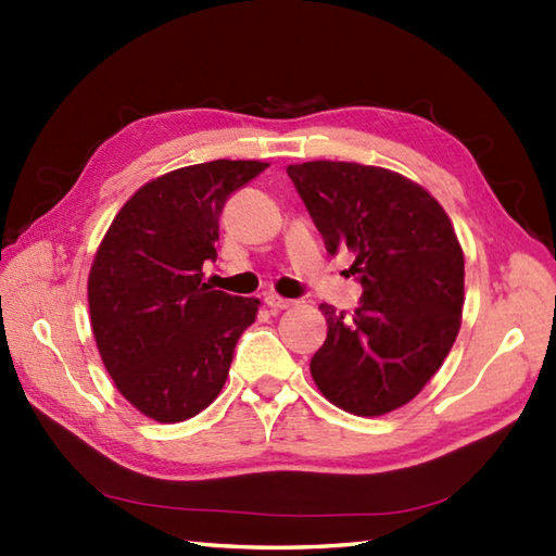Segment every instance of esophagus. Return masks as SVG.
Listing matches in <instances>:
<instances>
[{
  "instance_id": "esophagus-1",
  "label": "esophagus",
  "mask_w": 556,
  "mask_h": 556,
  "mask_svg": "<svg viewBox=\"0 0 556 556\" xmlns=\"http://www.w3.org/2000/svg\"><path fill=\"white\" fill-rule=\"evenodd\" d=\"M265 304L269 306L271 314H279V312H285V308L291 306V301H289V299H281V296H277V294H267V296H265Z\"/></svg>"
}]
</instances>
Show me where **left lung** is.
Here are the masks:
<instances>
[{
  "label": "left lung",
  "mask_w": 556,
  "mask_h": 556,
  "mask_svg": "<svg viewBox=\"0 0 556 556\" xmlns=\"http://www.w3.org/2000/svg\"><path fill=\"white\" fill-rule=\"evenodd\" d=\"M328 255L348 250L363 287L353 318L321 304L328 336L312 375L328 400L378 417L417 397L456 341L464 252L444 208L388 168L306 162L287 168Z\"/></svg>",
  "instance_id": "8db88e82"
}]
</instances>
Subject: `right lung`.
I'll return each instance as SVG.
<instances>
[{
	"mask_svg": "<svg viewBox=\"0 0 556 556\" xmlns=\"http://www.w3.org/2000/svg\"><path fill=\"white\" fill-rule=\"evenodd\" d=\"M265 162L184 166L139 188L102 240L88 304L102 363L135 407L164 425L195 417L218 397L257 299L203 281L215 262L220 213Z\"/></svg>",
	"mask_w": 556,
	"mask_h": 556,
	"instance_id": "add662e5",
	"label": "right lung"
}]
</instances>
